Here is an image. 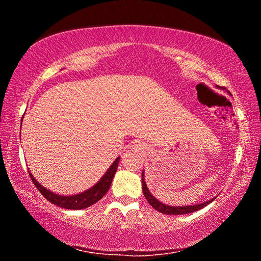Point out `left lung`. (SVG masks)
<instances>
[{"label": "left lung", "instance_id": "left-lung-1", "mask_svg": "<svg viewBox=\"0 0 261 261\" xmlns=\"http://www.w3.org/2000/svg\"><path fill=\"white\" fill-rule=\"evenodd\" d=\"M228 93H229V92H228ZM141 188H143L144 196L147 199V201L149 202V205H151L153 208H155L158 212H160V213L167 214V215H182V214L192 213V212H196V211H199L200 208H204L205 206L211 204V202L216 198V197H214L210 200L200 202V204H197V205H194V204L193 205H187V206L166 205V204H163V202H161L160 200H158L156 198L154 197L151 192H149V190L147 188V184H146V182H145V171L144 170H143V173H141Z\"/></svg>", "mask_w": 261, "mask_h": 261}]
</instances>
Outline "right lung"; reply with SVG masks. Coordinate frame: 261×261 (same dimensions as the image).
<instances>
[{
	"label": "right lung",
	"instance_id": "add662e5",
	"mask_svg": "<svg viewBox=\"0 0 261 261\" xmlns=\"http://www.w3.org/2000/svg\"><path fill=\"white\" fill-rule=\"evenodd\" d=\"M20 126H21V123H20ZM120 159H121L120 156L115 159V161L112 163V166L108 168L105 175L93 185V187L87 189L86 191H83L77 194H72V196H62V194H57L55 192L50 191V190L42 187V185L34 178V176L32 175L31 171H29V173L33 184L38 188V190L40 191L42 196L45 197L48 201H50L51 204L62 207V208H67V210H84V208H87V207H90L91 205L95 204V202H98L101 198L107 193L110 185H112L115 173H116L117 170Z\"/></svg>",
	"mask_w": 261,
	"mask_h": 261
}]
</instances>
